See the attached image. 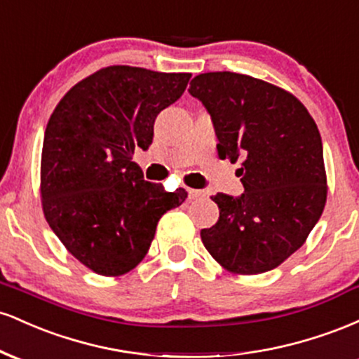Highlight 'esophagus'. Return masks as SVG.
Returning a JSON list of instances; mask_svg holds the SVG:
<instances>
[{
    "label": "esophagus",
    "instance_id": "34e87169",
    "mask_svg": "<svg viewBox=\"0 0 359 359\" xmlns=\"http://www.w3.org/2000/svg\"><path fill=\"white\" fill-rule=\"evenodd\" d=\"M189 199H201V197L205 196L204 191H197V189H187Z\"/></svg>",
    "mask_w": 359,
    "mask_h": 359
}]
</instances>
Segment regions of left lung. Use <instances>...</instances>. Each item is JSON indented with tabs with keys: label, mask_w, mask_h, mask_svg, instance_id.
Returning a JSON list of instances; mask_svg holds the SVG:
<instances>
[{
	"label": "left lung",
	"mask_w": 359,
	"mask_h": 359,
	"mask_svg": "<svg viewBox=\"0 0 359 359\" xmlns=\"http://www.w3.org/2000/svg\"><path fill=\"white\" fill-rule=\"evenodd\" d=\"M189 93L211 114L219 158L241 160L245 187L240 197H211L219 219L201 231L205 250L231 273L277 269L306 243L327 199L316 121L294 94L245 74H199Z\"/></svg>",
	"instance_id": "8db88e82"
}]
</instances>
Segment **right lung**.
Instances as JSON below:
<instances>
[{"label":"right lung","mask_w":359,"mask_h":359,"mask_svg":"<svg viewBox=\"0 0 359 359\" xmlns=\"http://www.w3.org/2000/svg\"><path fill=\"white\" fill-rule=\"evenodd\" d=\"M191 74L109 65L62 97L43 137L40 194L45 219L74 258L118 277L145 258L158 219L185 201L143 179L137 148L154 140L162 109L182 96Z\"/></svg>","instance_id":"obj_1"}]
</instances>
